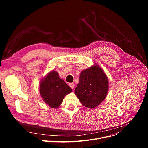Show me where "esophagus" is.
<instances>
[{"label": "esophagus", "mask_w": 148, "mask_h": 148, "mask_svg": "<svg viewBox=\"0 0 148 148\" xmlns=\"http://www.w3.org/2000/svg\"><path fill=\"white\" fill-rule=\"evenodd\" d=\"M69 86H70V87L72 89H73V88H74V83H70V84H69Z\"/></svg>", "instance_id": "obj_1"}]
</instances>
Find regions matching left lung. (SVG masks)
Returning <instances> with one entry per match:
<instances>
[{
  "label": "left lung",
  "instance_id": "8db88e82",
  "mask_svg": "<svg viewBox=\"0 0 148 148\" xmlns=\"http://www.w3.org/2000/svg\"><path fill=\"white\" fill-rule=\"evenodd\" d=\"M108 81L103 70L97 64L81 71L75 94L84 107H97L106 97Z\"/></svg>",
  "mask_w": 148,
  "mask_h": 148
}]
</instances>
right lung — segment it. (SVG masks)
<instances>
[{
  "label": "right lung",
  "mask_w": 148,
  "mask_h": 148,
  "mask_svg": "<svg viewBox=\"0 0 148 148\" xmlns=\"http://www.w3.org/2000/svg\"><path fill=\"white\" fill-rule=\"evenodd\" d=\"M71 92L72 89L56 71L50 72L40 82V94L45 103L53 108H58L64 97Z\"/></svg>",
  "instance_id": "add662e5"
}]
</instances>
